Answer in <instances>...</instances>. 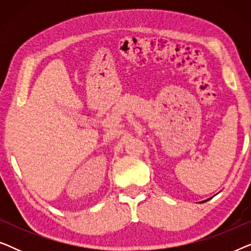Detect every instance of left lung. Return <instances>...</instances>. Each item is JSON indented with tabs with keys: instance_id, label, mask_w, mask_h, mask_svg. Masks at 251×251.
Wrapping results in <instances>:
<instances>
[{
	"instance_id": "obj_1",
	"label": "left lung",
	"mask_w": 251,
	"mask_h": 251,
	"mask_svg": "<svg viewBox=\"0 0 251 251\" xmlns=\"http://www.w3.org/2000/svg\"><path fill=\"white\" fill-rule=\"evenodd\" d=\"M208 200H209V199H208ZM202 202H205V201H202Z\"/></svg>"
}]
</instances>
